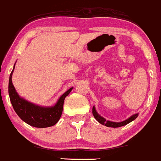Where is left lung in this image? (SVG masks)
I'll return each instance as SVG.
<instances>
[{
    "label": "left lung",
    "instance_id": "left-lung-1",
    "mask_svg": "<svg viewBox=\"0 0 161 161\" xmlns=\"http://www.w3.org/2000/svg\"><path fill=\"white\" fill-rule=\"evenodd\" d=\"M92 114H93L94 118L96 119L97 121H98V122H100V124L104 125L105 126L108 127H119L124 126V125H126L128 124V123L131 122L132 121H133L134 119H136L137 118L138 115V114H134V115L130 116V117L129 119H127L123 121V122H110V121H106L104 118L102 117V116H100V115H99V114L97 113V111H96L95 108H94V106L93 107V108H92Z\"/></svg>",
    "mask_w": 161,
    "mask_h": 161
}]
</instances>
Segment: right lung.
I'll list each match as a JSON object with an SVG mask.
<instances>
[{"label": "right lung", "instance_id": "add662e5", "mask_svg": "<svg viewBox=\"0 0 161 161\" xmlns=\"http://www.w3.org/2000/svg\"><path fill=\"white\" fill-rule=\"evenodd\" d=\"M14 67L13 68V70ZM13 70L8 80V94L13 108L22 120L35 127L53 126L60 119L63 111L64 99L72 91V88L62 94L53 107L44 108L33 104L21 98L17 93L12 81Z\"/></svg>", "mask_w": 161, "mask_h": 161}]
</instances>
